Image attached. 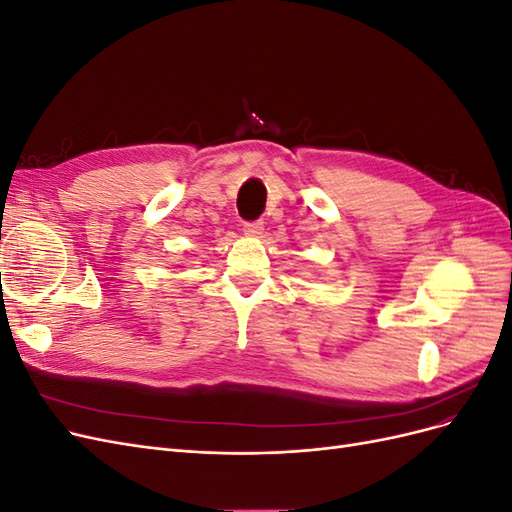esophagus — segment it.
<instances>
[{
    "label": "esophagus",
    "mask_w": 512,
    "mask_h": 512,
    "mask_svg": "<svg viewBox=\"0 0 512 512\" xmlns=\"http://www.w3.org/2000/svg\"><path fill=\"white\" fill-rule=\"evenodd\" d=\"M262 228H265V226H262V222H243V232H245V235L247 237H258V235H262Z\"/></svg>",
    "instance_id": "obj_1"
}]
</instances>
